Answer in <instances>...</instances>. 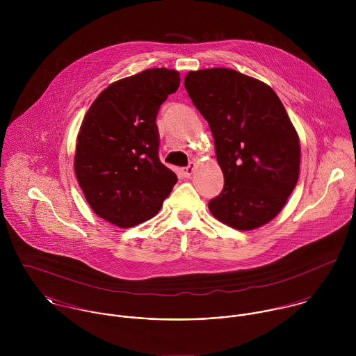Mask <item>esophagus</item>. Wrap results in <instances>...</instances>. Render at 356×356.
I'll use <instances>...</instances> for the list:
<instances>
[{"label": "esophagus", "instance_id": "34e87169", "mask_svg": "<svg viewBox=\"0 0 356 356\" xmlns=\"http://www.w3.org/2000/svg\"><path fill=\"white\" fill-rule=\"evenodd\" d=\"M195 168H196V164H195V163H189V165H186V167H184V168H182V174H184V177L189 178V177L193 174Z\"/></svg>", "mask_w": 356, "mask_h": 356}]
</instances>
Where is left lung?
I'll return each mask as SVG.
<instances>
[{
    "mask_svg": "<svg viewBox=\"0 0 356 356\" xmlns=\"http://www.w3.org/2000/svg\"><path fill=\"white\" fill-rule=\"evenodd\" d=\"M185 89L208 122L225 186L211 213L237 230L275 218L300 170L298 133L274 90L230 68L191 71Z\"/></svg>",
    "mask_w": 356,
    "mask_h": 356,
    "instance_id": "8db88e82",
    "label": "left lung"
}]
</instances>
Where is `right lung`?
I'll use <instances>...</instances> for the list:
<instances>
[{
    "instance_id": "1",
    "label": "right lung",
    "mask_w": 356,
    "mask_h": 356,
    "mask_svg": "<svg viewBox=\"0 0 356 356\" xmlns=\"http://www.w3.org/2000/svg\"><path fill=\"white\" fill-rule=\"evenodd\" d=\"M179 81L167 68L120 79L102 90L82 122L76 179L92 209L119 227L153 218L178 181L159 159L156 116Z\"/></svg>"
}]
</instances>
